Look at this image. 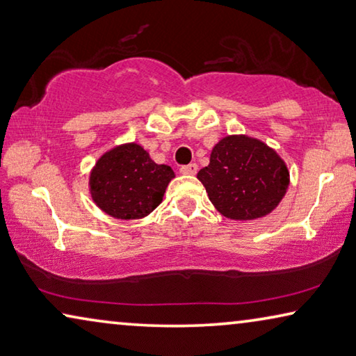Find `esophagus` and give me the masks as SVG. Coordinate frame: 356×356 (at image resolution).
<instances>
[{
    "label": "esophagus",
    "instance_id": "34e87169",
    "mask_svg": "<svg viewBox=\"0 0 356 356\" xmlns=\"http://www.w3.org/2000/svg\"><path fill=\"white\" fill-rule=\"evenodd\" d=\"M196 171H198V166H196L195 163H190L187 166L180 168V172L185 174V176H195Z\"/></svg>",
    "mask_w": 356,
    "mask_h": 356
}]
</instances>
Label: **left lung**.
<instances>
[{"label":"left lung","instance_id":"obj_1","mask_svg":"<svg viewBox=\"0 0 356 356\" xmlns=\"http://www.w3.org/2000/svg\"><path fill=\"white\" fill-rule=\"evenodd\" d=\"M198 180L222 216L256 220L270 214L289 187V169L277 150L246 134L225 136L212 148Z\"/></svg>","mask_w":356,"mask_h":356}]
</instances>
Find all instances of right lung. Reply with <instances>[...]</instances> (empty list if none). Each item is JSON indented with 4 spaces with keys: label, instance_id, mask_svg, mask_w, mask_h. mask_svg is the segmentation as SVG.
I'll return each mask as SVG.
<instances>
[{
    "label": "right lung",
    "instance_id": "obj_1",
    "mask_svg": "<svg viewBox=\"0 0 356 356\" xmlns=\"http://www.w3.org/2000/svg\"><path fill=\"white\" fill-rule=\"evenodd\" d=\"M176 174L168 164H156L137 142L111 147L89 172V193L105 214L136 220L150 214L163 201Z\"/></svg>",
    "mask_w": 356,
    "mask_h": 356
}]
</instances>
